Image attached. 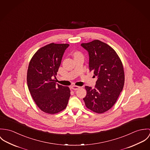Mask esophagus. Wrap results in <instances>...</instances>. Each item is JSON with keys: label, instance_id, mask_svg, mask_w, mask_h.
Segmentation results:
<instances>
[{"label": "esophagus", "instance_id": "1", "mask_svg": "<svg viewBox=\"0 0 150 150\" xmlns=\"http://www.w3.org/2000/svg\"><path fill=\"white\" fill-rule=\"evenodd\" d=\"M80 87H79V86H75V85H74V86H71V88H72V90H78Z\"/></svg>", "mask_w": 150, "mask_h": 150}]
</instances>
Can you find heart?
<instances>
[{
  "label": "heart",
  "instance_id": "b5f03b06",
  "mask_svg": "<svg viewBox=\"0 0 150 150\" xmlns=\"http://www.w3.org/2000/svg\"><path fill=\"white\" fill-rule=\"evenodd\" d=\"M78 53H79L78 52H75V53H74V54H78Z\"/></svg>",
  "mask_w": 150,
  "mask_h": 150
}]
</instances>
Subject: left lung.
I'll list each match as a JSON object with an SVG mask.
<instances>
[{
	"mask_svg": "<svg viewBox=\"0 0 150 150\" xmlns=\"http://www.w3.org/2000/svg\"><path fill=\"white\" fill-rule=\"evenodd\" d=\"M88 51L90 71L98 76L94 88L86 86V106L101 114L116 103L122 90L125 75L122 62L111 47L98 40L81 44Z\"/></svg>",
	"mask_w": 150,
	"mask_h": 150,
	"instance_id": "1",
	"label": "left lung"
}]
</instances>
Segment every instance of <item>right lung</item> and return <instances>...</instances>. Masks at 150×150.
<instances>
[{"instance_id": "right-lung-1", "label": "right lung", "mask_w": 150, "mask_h": 150, "mask_svg": "<svg viewBox=\"0 0 150 150\" xmlns=\"http://www.w3.org/2000/svg\"><path fill=\"white\" fill-rule=\"evenodd\" d=\"M69 45L50 43L40 48L30 61L27 72L28 88L35 104L46 113L56 114L67 107L69 87L56 84L52 78L56 75Z\"/></svg>"}]
</instances>
